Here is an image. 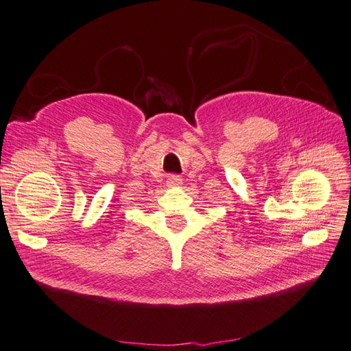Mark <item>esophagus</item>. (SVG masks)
<instances>
[{"label":"esophagus","mask_w":351,"mask_h":351,"mask_svg":"<svg viewBox=\"0 0 351 351\" xmlns=\"http://www.w3.org/2000/svg\"><path fill=\"white\" fill-rule=\"evenodd\" d=\"M180 184H182V179H180L178 175H171L167 178L169 186H180Z\"/></svg>","instance_id":"obj_1"}]
</instances>
